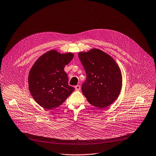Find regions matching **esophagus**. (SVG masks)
Listing matches in <instances>:
<instances>
[{
	"label": "esophagus",
	"instance_id": "esophagus-1",
	"mask_svg": "<svg viewBox=\"0 0 156 156\" xmlns=\"http://www.w3.org/2000/svg\"><path fill=\"white\" fill-rule=\"evenodd\" d=\"M75 90H78H78H80L81 87H80V85H76V86H75Z\"/></svg>",
	"mask_w": 156,
	"mask_h": 156
}]
</instances>
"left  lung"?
<instances>
[{"mask_svg":"<svg viewBox=\"0 0 156 156\" xmlns=\"http://www.w3.org/2000/svg\"><path fill=\"white\" fill-rule=\"evenodd\" d=\"M86 73L82 92L92 105L104 108L118 98L122 89L121 70L115 60L105 52L94 48L78 53Z\"/></svg>","mask_w":156,"mask_h":156,"instance_id":"8db88e82","label":"left lung"}]
</instances>
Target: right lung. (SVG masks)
Masks as SVG:
<instances>
[{
	"label": "right lung",
	"instance_id": "1",
	"mask_svg": "<svg viewBox=\"0 0 156 156\" xmlns=\"http://www.w3.org/2000/svg\"><path fill=\"white\" fill-rule=\"evenodd\" d=\"M73 55L51 50L33 64L28 76L29 90L35 102L43 108L50 110L60 106L75 90L69 86L67 75L64 70Z\"/></svg>",
	"mask_w": 156,
	"mask_h": 156
}]
</instances>
